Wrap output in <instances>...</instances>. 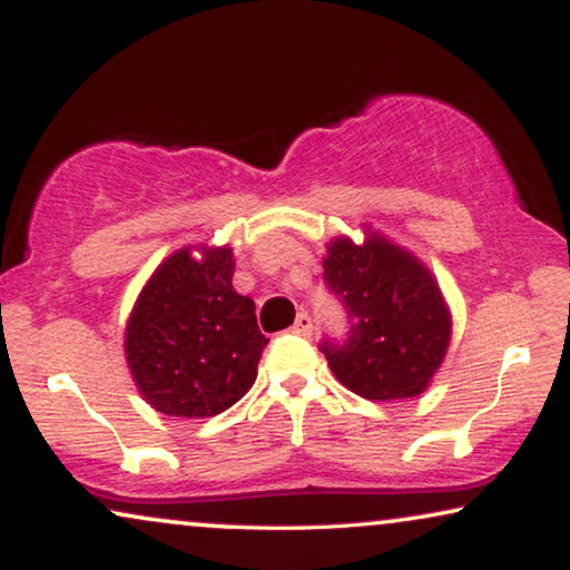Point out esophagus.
I'll return each instance as SVG.
<instances>
[{
    "label": "esophagus",
    "mask_w": 570,
    "mask_h": 570,
    "mask_svg": "<svg viewBox=\"0 0 570 570\" xmlns=\"http://www.w3.org/2000/svg\"><path fill=\"white\" fill-rule=\"evenodd\" d=\"M293 332L301 334V337H308L311 332H314V318H311L306 311H301L298 316H295V324H293Z\"/></svg>",
    "instance_id": "34e87169"
}]
</instances>
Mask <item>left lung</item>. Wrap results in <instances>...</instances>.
<instances>
[{
    "mask_svg": "<svg viewBox=\"0 0 570 570\" xmlns=\"http://www.w3.org/2000/svg\"><path fill=\"white\" fill-rule=\"evenodd\" d=\"M324 283L350 318L345 340L318 345L340 384L373 402L423 392L451 340L449 308L431 272L371 233L363 246L332 240Z\"/></svg>",
    "mask_w": 570,
    "mask_h": 570,
    "instance_id": "1",
    "label": "left lung"
}]
</instances>
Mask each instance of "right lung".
I'll list each match as a JSON object with an SVG mask.
<instances>
[{
    "label": "right lung",
    "instance_id": "right-lung-1",
    "mask_svg": "<svg viewBox=\"0 0 570 570\" xmlns=\"http://www.w3.org/2000/svg\"><path fill=\"white\" fill-rule=\"evenodd\" d=\"M233 252L181 248L155 269L131 311L124 350L147 404L170 417L220 415L256 381L267 337L254 301L233 291Z\"/></svg>",
    "mask_w": 570,
    "mask_h": 570
}]
</instances>
